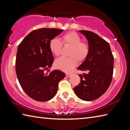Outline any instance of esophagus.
Here are the masks:
<instances>
[{
	"mask_svg": "<svg viewBox=\"0 0 130 130\" xmlns=\"http://www.w3.org/2000/svg\"><path fill=\"white\" fill-rule=\"evenodd\" d=\"M70 75H71L70 73H66V76H67V77H69Z\"/></svg>",
	"mask_w": 130,
	"mask_h": 130,
	"instance_id": "1",
	"label": "esophagus"
}]
</instances>
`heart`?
Returning a JSON list of instances; mask_svg holds the SVG:
<instances>
[{"label": "heart", "mask_w": 130, "mask_h": 130, "mask_svg": "<svg viewBox=\"0 0 130 130\" xmlns=\"http://www.w3.org/2000/svg\"><path fill=\"white\" fill-rule=\"evenodd\" d=\"M61 42L57 38L52 39L49 43V48L52 54L59 56L61 51L62 44L71 46L69 52V57H60L55 62V67L58 69L69 72L76 65L79 61L87 59L90 52L88 43L82 42V38L75 32H70L63 35Z\"/></svg>", "instance_id": "heart-1"}]
</instances>
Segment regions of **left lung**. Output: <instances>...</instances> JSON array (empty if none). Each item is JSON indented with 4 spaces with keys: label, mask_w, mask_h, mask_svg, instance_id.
Wrapping results in <instances>:
<instances>
[{
    "label": "left lung",
    "mask_w": 130,
    "mask_h": 130,
    "mask_svg": "<svg viewBox=\"0 0 130 130\" xmlns=\"http://www.w3.org/2000/svg\"><path fill=\"white\" fill-rule=\"evenodd\" d=\"M88 40L90 52L78 70L88 71L79 74L80 83L74 88L78 97L85 101L95 100L106 92L112 82L113 73V56L109 44L93 32L80 30Z\"/></svg>",
    "instance_id": "obj_1"
}]
</instances>
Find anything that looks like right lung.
I'll use <instances>...</instances> for the list:
<instances>
[{
    "label": "right lung",
    "mask_w": 130,
    "mask_h": 130,
    "mask_svg": "<svg viewBox=\"0 0 130 130\" xmlns=\"http://www.w3.org/2000/svg\"><path fill=\"white\" fill-rule=\"evenodd\" d=\"M62 31L48 28L34 30L18 47L15 71L18 81L24 92L37 101L46 102L53 98L59 82L65 76L59 70L45 73L54 62L50 41Z\"/></svg>",
    "instance_id": "right-lung-1"
}]
</instances>
